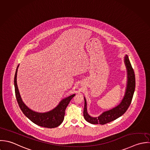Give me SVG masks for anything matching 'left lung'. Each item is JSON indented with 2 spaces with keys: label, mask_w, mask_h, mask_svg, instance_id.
<instances>
[{
  "label": "left lung",
  "mask_w": 150,
  "mask_h": 150,
  "mask_svg": "<svg viewBox=\"0 0 150 150\" xmlns=\"http://www.w3.org/2000/svg\"><path fill=\"white\" fill-rule=\"evenodd\" d=\"M125 63L127 71V84L125 95L120 104L109 111L104 112L97 118L90 117L87 112V104L85 98V107L83 117L85 120L91 124L104 125L122 116L130 106L135 90L136 80L133 68L131 65L127 55L125 56Z\"/></svg>",
  "instance_id": "obj_1"
}]
</instances>
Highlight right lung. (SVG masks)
<instances>
[{"mask_svg": "<svg viewBox=\"0 0 150 150\" xmlns=\"http://www.w3.org/2000/svg\"><path fill=\"white\" fill-rule=\"evenodd\" d=\"M18 65L16 69L14 81L16 97L20 109L29 120L37 125L47 128H54L59 126L64 120L65 110L67 105L75 94H72L61 100L59 104L54 109L49 112L45 113H39L33 111L28 108L23 103L20 95L17 84V73Z\"/></svg>", "mask_w": 150, "mask_h": 150, "instance_id": "right-lung-1", "label": "right lung"}]
</instances>
